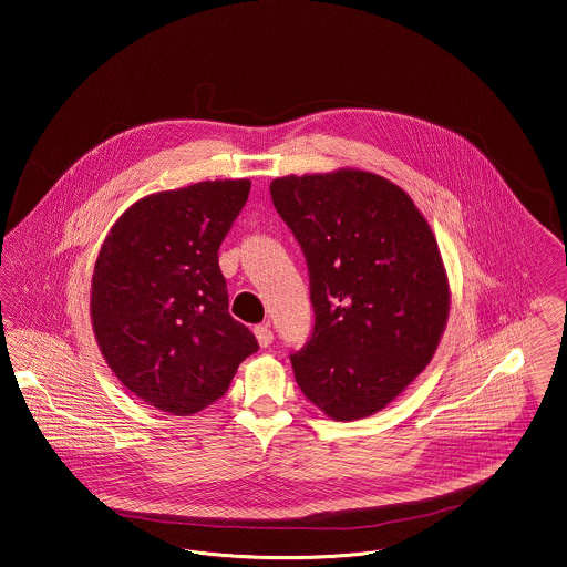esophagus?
Segmentation results:
<instances>
[{
    "label": "esophagus",
    "instance_id": "1",
    "mask_svg": "<svg viewBox=\"0 0 567 567\" xmlns=\"http://www.w3.org/2000/svg\"><path fill=\"white\" fill-rule=\"evenodd\" d=\"M255 336H257V342L268 349L271 342H274V331L270 329V324H257L255 327Z\"/></svg>",
    "mask_w": 567,
    "mask_h": 567
}]
</instances>
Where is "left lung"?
I'll use <instances>...</instances> for the list:
<instances>
[{
  "label": "left lung",
  "instance_id": "1",
  "mask_svg": "<svg viewBox=\"0 0 567 567\" xmlns=\"http://www.w3.org/2000/svg\"><path fill=\"white\" fill-rule=\"evenodd\" d=\"M276 213L303 250L315 329L291 365L303 395L336 421L393 402L432 361L449 280L408 193L361 169L276 178Z\"/></svg>",
  "mask_w": 567,
  "mask_h": 567
}]
</instances>
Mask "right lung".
Listing matches in <instances>:
<instances>
[{"label":"right lung","mask_w":567,"mask_h":567,"mask_svg":"<svg viewBox=\"0 0 567 567\" xmlns=\"http://www.w3.org/2000/svg\"><path fill=\"white\" fill-rule=\"evenodd\" d=\"M250 181L148 195L121 216L91 285V321L116 378L142 402L189 416L220 400L257 338L229 315L218 248Z\"/></svg>","instance_id":"right-lung-1"}]
</instances>
